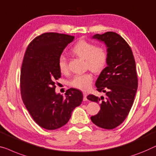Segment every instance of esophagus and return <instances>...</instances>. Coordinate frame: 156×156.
<instances>
[{
  "label": "esophagus",
  "instance_id": "obj_1",
  "mask_svg": "<svg viewBox=\"0 0 156 156\" xmlns=\"http://www.w3.org/2000/svg\"><path fill=\"white\" fill-rule=\"evenodd\" d=\"M83 100L84 101H87V94L86 93V92H83Z\"/></svg>",
  "mask_w": 156,
  "mask_h": 156
}]
</instances>
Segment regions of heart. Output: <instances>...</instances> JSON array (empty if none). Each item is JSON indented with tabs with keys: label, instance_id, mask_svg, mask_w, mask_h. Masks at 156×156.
Instances as JSON below:
<instances>
[{
	"label": "heart",
	"instance_id": "b5f03b06",
	"mask_svg": "<svg viewBox=\"0 0 156 156\" xmlns=\"http://www.w3.org/2000/svg\"><path fill=\"white\" fill-rule=\"evenodd\" d=\"M71 51L74 55L84 59L86 68L95 73H101L107 66L108 53L104 46H96L94 43L82 39L74 44ZM58 67L61 73H68V62L65 56L62 55L58 58ZM93 80V74L87 72L74 75L69 81V85L74 89L86 91L91 87Z\"/></svg>",
	"mask_w": 156,
	"mask_h": 156
}]
</instances>
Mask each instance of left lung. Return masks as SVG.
Masks as SVG:
<instances>
[{"label": "left lung", "instance_id": "1", "mask_svg": "<svg viewBox=\"0 0 156 156\" xmlns=\"http://www.w3.org/2000/svg\"><path fill=\"white\" fill-rule=\"evenodd\" d=\"M93 38L106 44L108 60L96 82L97 91L105 93V96H87L101 106L98 114L91 119L99 127L112 129L125 121L134 103L138 88L136 63L130 46L118 34L108 31Z\"/></svg>", "mask_w": 156, "mask_h": 156}]
</instances>
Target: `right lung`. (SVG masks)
<instances>
[{"label":"right lung","instance_id":"obj_1","mask_svg":"<svg viewBox=\"0 0 156 156\" xmlns=\"http://www.w3.org/2000/svg\"><path fill=\"white\" fill-rule=\"evenodd\" d=\"M74 36L46 32L28 45L20 73L22 101L34 120L42 128L53 130L66 125L72 112L82 102L80 90L67 89L56 94L55 82L61 76L58 59Z\"/></svg>","mask_w":156,"mask_h":156}]
</instances>
